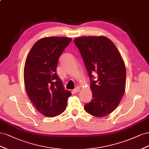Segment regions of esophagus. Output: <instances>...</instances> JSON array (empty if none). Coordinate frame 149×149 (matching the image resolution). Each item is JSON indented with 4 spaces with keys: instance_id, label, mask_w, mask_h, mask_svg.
<instances>
[{
    "instance_id": "1",
    "label": "esophagus",
    "mask_w": 149,
    "mask_h": 149,
    "mask_svg": "<svg viewBox=\"0 0 149 149\" xmlns=\"http://www.w3.org/2000/svg\"><path fill=\"white\" fill-rule=\"evenodd\" d=\"M80 87H77L75 89H74L73 91H74L75 93H77V92H79L80 91Z\"/></svg>"
}]
</instances>
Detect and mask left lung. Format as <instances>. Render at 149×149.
Here are the masks:
<instances>
[{"mask_svg": "<svg viewBox=\"0 0 149 149\" xmlns=\"http://www.w3.org/2000/svg\"><path fill=\"white\" fill-rule=\"evenodd\" d=\"M79 49L91 80L92 99L85 105L86 111L97 117L109 115L116 109L124 94L126 69L120 52L109 38L103 36L76 38ZM98 75L97 79L92 74Z\"/></svg>", "mask_w": 149, "mask_h": 149, "instance_id": "obj_1", "label": "left lung"}]
</instances>
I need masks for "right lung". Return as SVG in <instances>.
Returning <instances> with one entry per match:
<instances>
[{
    "mask_svg": "<svg viewBox=\"0 0 149 149\" xmlns=\"http://www.w3.org/2000/svg\"><path fill=\"white\" fill-rule=\"evenodd\" d=\"M71 40L63 37L42 38L33 45L25 61V90L37 110L45 117H54L64 112L71 96L57 74L58 58Z\"/></svg>",
    "mask_w": 149,
    "mask_h": 149,
    "instance_id": "right-lung-1",
    "label": "right lung"
}]
</instances>
